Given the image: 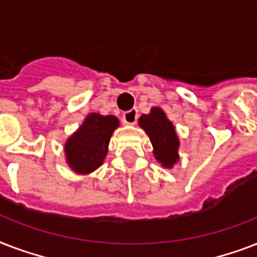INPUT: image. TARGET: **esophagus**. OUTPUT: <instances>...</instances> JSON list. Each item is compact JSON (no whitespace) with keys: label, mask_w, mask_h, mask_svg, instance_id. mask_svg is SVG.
<instances>
[{"label":"esophagus","mask_w":257,"mask_h":257,"mask_svg":"<svg viewBox=\"0 0 257 257\" xmlns=\"http://www.w3.org/2000/svg\"><path fill=\"white\" fill-rule=\"evenodd\" d=\"M137 120H139V110L137 109H131V110L122 114V121H124L125 124L133 125L136 124Z\"/></svg>","instance_id":"obj_1"}]
</instances>
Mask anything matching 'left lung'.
<instances>
[{
	"label": "left lung",
	"instance_id": "8db88e82",
	"mask_svg": "<svg viewBox=\"0 0 257 257\" xmlns=\"http://www.w3.org/2000/svg\"><path fill=\"white\" fill-rule=\"evenodd\" d=\"M139 124L151 139L155 156L164 167L171 168L179 159V139L171 121L160 108H152L149 114H143Z\"/></svg>",
	"mask_w": 257,
	"mask_h": 257
}]
</instances>
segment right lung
Wrapping results in <instances>:
<instances>
[{
	"label": "right lung",
	"instance_id": "obj_1",
	"mask_svg": "<svg viewBox=\"0 0 257 257\" xmlns=\"http://www.w3.org/2000/svg\"><path fill=\"white\" fill-rule=\"evenodd\" d=\"M118 126L114 116L92 113L77 132L66 141V160L77 173H89L102 164L108 152L109 140Z\"/></svg>",
	"mask_w": 257,
	"mask_h": 257
}]
</instances>
